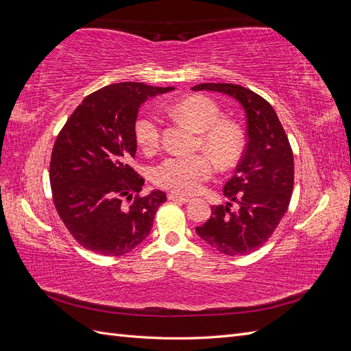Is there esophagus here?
<instances>
[{"mask_svg":"<svg viewBox=\"0 0 351 351\" xmlns=\"http://www.w3.org/2000/svg\"><path fill=\"white\" fill-rule=\"evenodd\" d=\"M168 199L169 200H176V202H180V204H189L190 200V197H186V196H182V195H177V193H169L168 195Z\"/></svg>","mask_w":351,"mask_h":351,"instance_id":"1","label":"esophagus"}]
</instances>
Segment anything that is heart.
Masks as SVG:
<instances>
[{
  "label": "heart",
  "mask_w": 351,
  "mask_h": 351,
  "mask_svg": "<svg viewBox=\"0 0 351 351\" xmlns=\"http://www.w3.org/2000/svg\"><path fill=\"white\" fill-rule=\"evenodd\" d=\"M167 112L200 130L197 146L204 147L210 155L200 152L168 156L155 167L154 182L158 187L176 193H196L217 171L214 157L222 167L237 161L243 146L241 133L234 123L221 120L218 105L204 95L180 99L169 105ZM134 136L145 152L156 151L162 137L161 117L154 111H143L134 121Z\"/></svg>",
  "instance_id": "1"
}]
</instances>
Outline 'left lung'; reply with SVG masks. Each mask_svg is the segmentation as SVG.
Instances as JSON below:
<instances>
[{
    "mask_svg": "<svg viewBox=\"0 0 351 351\" xmlns=\"http://www.w3.org/2000/svg\"><path fill=\"white\" fill-rule=\"evenodd\" d=\"M192 89L227 93L246 111L249 141L224 186L230 202L212 206L210 218L196 227L199 237L218 252L244 256L274 234L289 209L294 184L291 145L277 112L261 95L232 83H200Z\"/></svg>",
    "mask_w": 351,
    "mask_h": 351,
    "instance_id": "1",
    "label": "left lung"
}]
</instances>
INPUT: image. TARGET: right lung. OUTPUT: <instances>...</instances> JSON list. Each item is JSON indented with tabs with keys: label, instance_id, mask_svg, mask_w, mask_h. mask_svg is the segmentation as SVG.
Returning a JSON list of instances; mask_svg holds the SVG:
<instances>
[{
	"label": "right lung",
	"instance_id": "add662e5",
	"mask_svg": "<svg viewBox=\"0 0 351 351\" xmlns=\"http://www.w3.org/2000/svg\"><path fill=\"white\" fill-rule=\"evenodd\" d=\"M174 88L123 82L88 95L60 130L51 154L49 182L60 218L80 246L121 256L151 232L159 205L155 190L142 195L134 171V121L141 104Z\"/></svg>",
	"mask_w": 351,
	"mask_h": 351
}]
</instances>
